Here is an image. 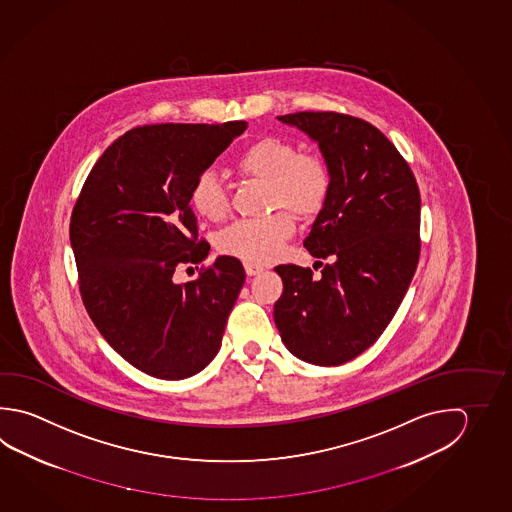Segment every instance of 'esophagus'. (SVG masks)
<instances>
[{
	"mask_svg": "<svg viewBox=\"0 0 512 512\" xmlns=\"http://www.w3.org/2000/svg\"><path fill=\"white\" fill-rule=\"evenodd\" d=\"M243 267H245L247 276H256V274H261V272H263V267L258 265V263H252V261H245V263H243Z\"/></svg>",
	"mask_w": 512,
	"mask_h": 512,
	"instance_id": "1",
	"label": "esophagus"
}]
</instances>
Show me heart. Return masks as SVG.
Returning a JSON list of instances; mask_svg holds the SVG:
<instances>
[{"instance_id":"b5f03b06","label":"heart","mask_w":512,"mask_h":512,"mask_svg":"<svg viewBox=\"0 0 512 512\" xmlns=\"http://www.w3.org/2000/svg\"><path fill=\"white\" fill-rule=\"evenodd\" d=\"M234 168L242 177L256 178L269 186V216L234 222L220 238V249L231 256L265 263L278 256L283 243L296 231L292 209L299 216H316L332 191V171L314 153H298L296 146L278 137H263L249 144L236 158ZM191 204L205 220L218 222L229 213V195L222 180L211 171L196 178Z\"/></svg>"}]
</instances>
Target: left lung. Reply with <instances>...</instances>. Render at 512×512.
I'll return each instance as SVG.
<instances>
[{
    "instance_id": "left-lung-1",
    "label": "left lung",
    "mask_w": 512,
    "mask_h": 512,
    "mask_svg": "<svg viewBox=\"0 0 512 512\" xmlns=\"http://www.w3.org/2000/svg\"><path fill=\"white\" fill-rule=\"evenodd\" d=\"M278 121L317 142L332 191L303 243L330 263L321 278L298 265L274 269L283 281L274 323L290 354L339 366L379 339L408 292L420 254L419 186L370 122L335 112L290 113Z\"/></svg>"
}]
</instances>
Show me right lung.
Instances as JSON below:
<instances>
[{
	"instance_id": "right-lung-1",
	"label": "right lung",
	"mask_w": 512,
	"mask_h": 512,
	"mask_svg": "<svg viewBox=\"0 0 512 512\" xmlns=\"http://www.w3.org/2000/svg\"><path fill=\"white\" fill-rule=\"evenodd\" d=\"M245 130V121L133 128L95 162L75 202L70 243L86 312L113 350L151 377H193L220 350L242 263L218 256L187 283L173 274L207 258L191 189Z\"/></svg>"
}]
</instances>
